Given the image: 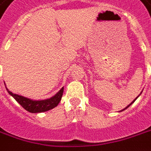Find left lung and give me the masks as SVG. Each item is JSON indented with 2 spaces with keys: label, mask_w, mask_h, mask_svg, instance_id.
I'll list each match as a JSON object with an SVG mask.
<instances>
[{
  "label": "left lung",
  "mask_w": 151,
  "mask_h": 151,
  "mask_svg": "<svg viewBox=\"0 0 151 151\" xmlns=\"http://www.w3.org/2000/svg\"><path fill=\"white\" fill-rule=\"evenodd\" d=\"M140 95H139V96H140ZM139 96H138V97H139ZM138 97H136V99H134V100H133V101H132V102H131V103H130V104H129V105H128V106H127V107H125V108H124V109H123V110H122V111H124V110H126V109H127V108H128V107H129V106H131V105H132V103H133V102H134V101H136V99H137V98H138Z\"/></svg>",
  "instance_id": "obj_1"
}]
</instances>
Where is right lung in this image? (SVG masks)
<instances>
[{
  "instance_id": "right-lung-1",
  "label": "right lung",
  "mask_w": 151,
  "mask_h": 151,
  "mask_svg": "<svg viewBox=\"0 0 151 151\" xmlns=\"http://www.w3.org/2000/svg\"><path fill=\"white\" fill-rule=\"evenodd\" d=\"M6 85V84H5ZM6 88L8 93L11 97H14L15 101L21 105L26 111L31 113H40V112H45L47 111L51 110L57 106L59 101H61L63 93V87L56 93L54 96L51 97L50 98L45 99V100H32L28 97H23L18 94H15L11 92L9 89Z\"/></svg>"
}]
</instances>
